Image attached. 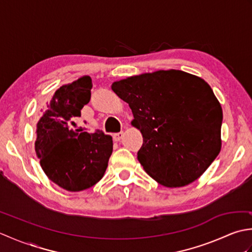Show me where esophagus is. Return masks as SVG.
Returning <instances> with one entry per match:
<instances>
[{
  "label": "esophagus",
  "instance_id": "1",
  "mask_svg": "<svg viewBox=\"0 0 252 252\" xmlns=\"http://www.w3.org/2000/svg\"><path fill=\"white\" fill-rule=\"evenodd\" d=\"M123 135H125V132L121 131V132L115 133L114 136H112V137H114V141H116V142H119V141L121 140V138L123 137Z\"/></svg>",
  "mask_w": 252,
  "mask_h": 252
}]
</instances>
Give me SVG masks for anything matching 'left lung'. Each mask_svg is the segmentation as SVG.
I'll list each match as a JSON object with an SVG mask.
<instances>
[{
  "label": "left lung",
  "instance_id": "obj_1",
  "mask_svg": "<svg viewBox=\"0 0 252 252\" xmlns=\"http://www.w3.org/2000/svg\"><path fill=\"white\" fill-rule=\"evenodd\" d=\"M111 89L132 109L131 125L143 136L137 159L159 184L192 183L220 153L222 107L203 79L170 69L122 79Z\"/></svg>",
  "mask_w": 252,
  "mask_h": 252
}]
</instances>
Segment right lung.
<instances>
[{
    "instance_id": "right-lung-1",
    "label": "right lung",
    "mask_w": 252,
    "mask_h": 252,
    "mask_svg": "<svg viewBox=\"0 0 252 252\" xmlns=\"http://www.w3.org/2000/svg\"><path fill=\"white\" fill-rule=\"evenodd\" d=\"M92 87L89 76L62 85L36 123L34 148L41 168L68 191L88 189L99 182L112 153L110 135L99 131L79 133L69 127L90 101Z\"/></svg>"
}]
</instances>
